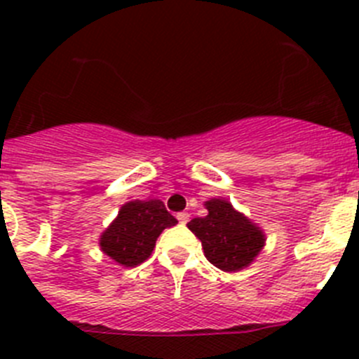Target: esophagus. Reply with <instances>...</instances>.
I'll return each mask as SVG.
<instances>
[{
    "label": "esophagus",
    "instance_id": "obj_1",
    "mask_svg": "<svg viewBox=\"0 0 359 359\" xmlns=\"http://www.w3.org/2000/svg\"><path fill=\"white\" fill-rule=\"evenodd\" d=\"M176 217H177V221H180V223H182V224H187V221H189L190 215L187 214V212H180V214H177Z\"/></svg>",
    "mask_w": 359,
    "mask_h": 359
}]
</instances>
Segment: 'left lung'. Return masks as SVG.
<instances>
[{"mask_svg": "<svg viewBox=\"0 0 359 359\" xmlns=\"http://www.w3.org/2000/svg\"><path fill=\"white\" fill-rule=\"evenodd\" d=\"M207 210L205 217H196L187 224L201 241L205 257L223 271L248 266L264 246L262 231L224 199L207 201Z\"/></svg>", "mask_w": 359, "mask_h": 359, "instance_id": "8db88e82", "label": "left lung"}]
</instances>
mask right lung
<instances>
[{
    "instance_id": "1",
    "label": "right lung",
    "mask_w": 359,
    "mask_h": 359,
    "mask_svg": "<svg viewBox=\"0 0 359 359\" xmlns=\"http://www.w3.org/2000/svg\"><path fill=\"white\" fill-rule=\"evenodd\" d=\"M177 221L160 199L129 201L100 237V248L118 264L135 268L154 250L158 236Z\"/></svg>"
}]
</instances>
